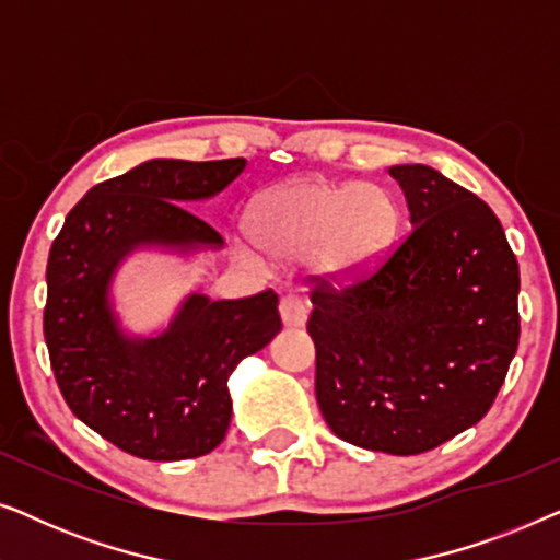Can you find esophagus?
I'll use <instances>...</instances> for the list:
<instances>
[{
	"instance_id": "obj_1",
	"label": "esophagus",
	"mask_w": 560,
	"mask_h": 560,
	"mask_svg": "<svg viewBox=\"0 0 560 560\" xmlns=\"http://www.w3.org/2000/svg\"><path fill=\"white\" fill-rule=\"evenodd\" d=\"M280 318L288 328H298L305 324V318H308V308H305V303L301 301V298L282 295L280 298Z\"/></svg>"
}]
</instances>
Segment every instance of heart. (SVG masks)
Returning a JSON list of instances; mask_svg holds the SVG:
<instances>
[{"instance_id":"heart-1","label":"heart","mask_w":560,"mask_h":560,"mask_svg":"<svg viewBox=\"0 0 560 560\" xmlns=\"http://www.w3.org/2000/svg\"><path fill=\"white\" fill-rule=\"evenodd\" d=\"M252 234L267 255L303 259L328 282H351L377 267L400 229V206L377 183L295 178L265 190L252 206ZM259 265V255L244 247Z\"/></svg>"}]
</instances>
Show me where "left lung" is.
<instances>
[{
    "instance_id": "left-lung-1",
    "label": "left lung",
    "mask_w": 560,
    "mask_h": 560,
    "mask_svg": "<svg viewBox=\"0 0 560 560\" xmlns=\"http://www.w3.org/2000/svg\"><path fill=\"white\" fill-rule=\"evenodd\" d=\"M410 234L343 290H313L316 400L341 441L416 456L477 425L517 351L520 270L494 211L428 165H393Z\"/></svg>"
}]
</instances>
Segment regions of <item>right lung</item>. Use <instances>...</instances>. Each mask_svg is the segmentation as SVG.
<instances>
[{
	"label": "right lung",
	"mask_w": 560,
	"mask_h": 560,
	"mask_svg": "<svg viewBox=\"0 0 560 560\" xmlns=\"http://www.w3.org/2000/svg\"><path fill=\"white\" fill-rule=\"evenodd\" d=\"M247 160L155 158L98 183L50 247L45 343L73 416L148 462L209 454L232 420L229 377L282 328L272 290L211 301L188 293L171 324L129 334L114 303L119 267L142 249L194 257L224 240L186 206L221 194Z\"/></svg>",
	"instance_id": "obj_1"
}]
</instances>
